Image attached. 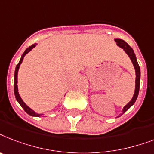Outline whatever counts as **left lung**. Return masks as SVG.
Segmentation results:
<instances>
[{"label": "left lung", "instance_id": "1", "mask_svg": "<svg viewBox=\"0 0 154 154\" xmlns=\"http://www.w3.org/2000/svg\"><path fill=\"white\" fill-rule=\"evenodd\" d=\"M114 41L116 42L117 45H118L119 48H121L123 49L124 51H125V52L128 55V56L130 57V60H131V62H132L133 65H134V67L135 75H136V78H135V90L134 93V95H133V98H131V100L124 106L123 109L122 110V113H120V114L116 117V118H118V117H120L121 115H122L126 110H129V109L134 104L135 102H136V99H137L138 93H139L141 71H140V67L139 65H138V63H137V58H136V56H135L134 51V50L131 48V47H130V45H129L126 41H124L123 40H121V39H114Z\"/></svg>", "mask_w": 154, "mask_h": 154}]
</instances>
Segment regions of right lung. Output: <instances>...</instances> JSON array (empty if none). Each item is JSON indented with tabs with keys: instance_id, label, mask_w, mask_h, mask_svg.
Here are the masks:
<instances>
[{
	"instance_id": "add662e5",
	"label": "right lung",
	"mask_w": 154,
	"mask_h": 154,
	"mask_svg": "<svg viewBox=\"0 0 154 154\" xmlns=\"http://www.w3.org/2000/svg\"><path fill=\"white\" fill-rule=\"evenodd\" d=\"M36 44H32V46L28 48L24 51V52L23 53L21 57H20V60L18 64H17V67H16V69H15V74H14V94H15V97H16L17 101L19 103L20 105L21 106V107L24 109V111L26 112L27 114H28L29 115L33 117H40V116H42V115H44V114H38V113H35V111H34L32 109H31L28 106H27L26 104H25V103H24V101L22 100L21 97H20V95L19 92H18V86H17V75H18V71H19L20 66V64L22 63V61H23V60H24V56H26V54H28L29 51H32V48H34L36 46Z\"/></svg>"
}]
</instances>
